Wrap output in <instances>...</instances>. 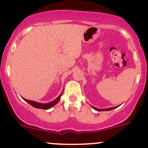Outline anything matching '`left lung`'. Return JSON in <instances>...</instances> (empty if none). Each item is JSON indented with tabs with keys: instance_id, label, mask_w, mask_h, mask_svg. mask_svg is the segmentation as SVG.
Returning <instances> with one entry per match:
<instances>
[{
	"instance_id": "1",
	"label": "left lung",
	"mask_w": 148,
	"mask_h": 148,
	"mask_svg": "<svg viewBox=\"0 0 148 148\" xmlns=\"http://www.w3.org/2000/svg\"><path fill=\"white\" fill-rule=\"evenodd\" d=\"M94 109H95V110H97V111H108V110H114V109L117 108V107H110V108H107V109H98L97 108V107H92Z\"/></svg>"
}]
</instances>
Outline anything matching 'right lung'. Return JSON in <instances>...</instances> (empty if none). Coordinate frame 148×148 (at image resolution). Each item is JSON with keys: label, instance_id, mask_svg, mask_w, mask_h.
I'll return each instance as SVG.
<instances>
[{"label": "right lung", "instance_id": "right-lung-1", "mask_svg": "<svg viewBox=\"0 0 148 148\" xmlns=\"http://www.w3.org/2000/svg\"><path fill=\"white\" fill-rule=\"evenodd\" d=\"M61 96H62V94L56 98V99H54L52 102H49V103H46V104H42V103H38L36 102H34V101H31V100H27L26 99H23L26 102H27L28 103H29L31 106L33 107H36V108H38V109H42V110H49V109L51 108L53 106H54L55 104H56L58 103V102L60 99Z\"/></svg>", "mask_w": 148, "mask_h": 148}]
</instances>
